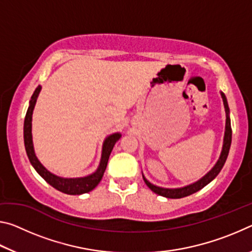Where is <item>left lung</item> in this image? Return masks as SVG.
Here are the masks:
<instances>
[{"label":"left lung","instance_id":"left-lung-1","mask_svg":"<svg viewBox=\"0 0 252 252\" xmlns=\"http://www.w3.org/2000/svg\"><path fill=\"white\" fill-rule=\"evenodd\" d=\"M221 96H222V100H223L227 119H225V131H224V136H223L222 150H221L220 157H219L218 161H217V163L215 164V167H213L210 171L206 174V176L202 177L197 182L191 183V185L182 187V188H176V189H169V188H161V187L152 185V183L149 182L142 174L144 182H146V185L150 188L153 192L159 194V195H162V197H165V198H171V199L185 198V197H188V195L197 192V191H199V190H201L203 187H206L208 183H210L213 179L218 176L219 172L221 171V169H222V167L225 163V160H227V158H228L230 146H231V138H232L231 122H230V117H229V106H228L227 97H225V95L222 92H221Z\"/></svg>","mask_w":252,"mask_h":252}]
</instances>
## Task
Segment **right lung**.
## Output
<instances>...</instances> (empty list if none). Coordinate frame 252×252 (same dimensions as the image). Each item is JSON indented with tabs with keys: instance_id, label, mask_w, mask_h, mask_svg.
<instances>
[{
	"instance_id": "obj_1",
	"label": "right lung",
	"mask_w": 252,
	"mask_h": 252,
	"mask_svg": "<svg viewBox=\"0 0 252 252\" xmlns=\"http://www.w3.org/2000/svg\"><path fill=\"white\" fill-rule=\"evenodd\" d=\"M41 91V85H39L34 91L33 95L30 100V105L27 111V116H25L24 120V146L25 150H27V155L30 162L33 165V168L36 170V172L44 179V180L52 186L55 189L61 191L63 193L66 194H82L90 192L94 188L99 185L103 173L108 165L109 157L111 155V151L114 147V144L121 138L120 133H113L109 135L108 138L104 140L103 147H102V155L100 164L97 167L96 171L92 174H89L87 177L82 178H61L55 176V174L51 173L48 169L43 167L35 156L33 148V141H32V114L34 106L36 103V99L39 96V93Z\"/></svg>"
}]
</instances>
